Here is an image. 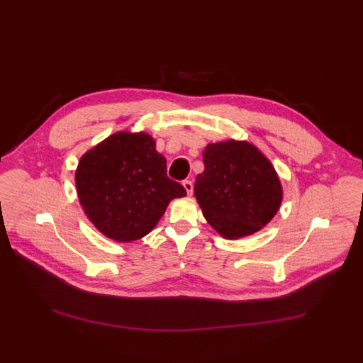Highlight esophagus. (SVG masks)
Instances as JSON below:
<instances>
[{
  "mask_svg": "<svg viewBox=\"0 0 363 363\" xmlns=\"http://www.w3.org/2000/svg\"><path fill=\"white\" fill-rule=\"evenodd\" d=\"M182 185H184V188H185L186 194H188V195H192V191H194V184H192V181L185 179V181L182 182Z\"/></svg>",
  "mask_w": 363,
  "mask_h": 363,
  "instance_id": "obj_1",
  "label": "esophagus"
}]
</instances>
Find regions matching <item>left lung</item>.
I'll return each instance as SVG.
<instances>
[{
    "instance_id": "obj_1",
    "label": "left lung",
    "mask_w": 363,
    "mask_h": 363,
    "mask_svg": "<svg viewBox=\"0 0 363 363\" xmlns=\"http://www.w3.org/2000/svg\"><path fill=\"white\" fill-rule=\"evenodd\" d=\"M194 192L208 224L237 240L267 225L280 208L283 189L272 162L245 140L210 143Z\"/></svg>"
}]
</instances>
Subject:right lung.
<instances>
[{
  "mask_svg": "<svg viewBox=\"0 0 363 363\" xmlns=\"http://www.w3.org/2000/svg\"><path fill=\"white\" fill-rule=\"evenodd\" d=\"M76 188L87 218L119 242L145 237L168 203L186 195L168 178L167 160L145 132H118L87 150L76 171Z\"/></svg>",
  "mask_w": 363,
  "mask_h": 363,
  "instance_id": "obj_1",
  "label": "right lung"
}]
</instances>
